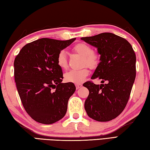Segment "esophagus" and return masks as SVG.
Masks as SVG:
<instances>
[{
	"label": "esophagus",
	"instance_id": "obj_1",
	"mask_svg": "<svg viewBox=\"0 0 150 150\" xmlns=\"http://www.w3.org/2000/svg\"><path fill=\"white\" fill-rule=\"evenodd\" d=\"M75 86H76V89H77V90H78V89L81 88L82 86V85L81 84H75Z\"/></svg>",
	"mask_w": 150,
	"mask_h": 150
}]
</instances>
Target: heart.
Returning <instances> with one entry per match:
<instances>
[{"mask_svg":"<svg viewBox=\"0 0 150 150\" xmlns=\"http://www.w3.org/2000/svg\"><path fill=\"white\" fill-rule=\"evenodd\" d=\"M73 51L83 57V65H86L90 68H94L98 63V56L93 52L92 47L85 43H79L73 47ZM57 63L60 68L66 69L68 68L66 53L64 51H60L57 55ZM89 70L84 68L80 70H71L65 73L64 79L68 82L79 84L84 82L89 75Z\"/></svg>","mask_w":150,"mask_h":150,"instance_id":"1","label":"heart"}]
</instances>
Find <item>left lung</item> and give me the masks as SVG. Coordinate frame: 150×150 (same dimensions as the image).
Here are the masks:
<instances>
[{
  "label": "left lung",
  "mask_w": 150,
  "mask_h": 150,
  "mask_svg": "<svg viewBox=\"0 0 150 150\" xmlns=\"http://www.w3.org/2000/svg\"><path fill=\"white\" fill-rule=\"evenodd\" d=\"M81 40L97 49L100 55L91 79L101 83L88 81L83 84L89 90L84 108L88 115L99 122L114 119L125 108L136 76V56L128 41L111 33H103Z\"/></svg>",
  "instance_id": "1"
}]
</instances>
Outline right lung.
Listing matches in <instances>:
<instances>
[{
    "label": "right lung",
    "mask_w": 150,
    "mask_h": 150,
    "mask_svg": "<svg viewBox=\"0 0 150 150\" xmlns=\"http://www.w3.org/2000/svg\"><path fill=\"white\" fill-rule=\"evenodd\" d=\"M75 39L42 38L27 44L16 57L14 76L19 97L26 112L38 122L55 123L66 113L76 88L73 82H62L57 58Z\"/></svg>",
    "instance_id": "obj_1"
}]
</instances>
